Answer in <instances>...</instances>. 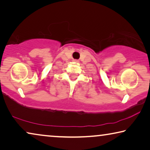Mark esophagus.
Here are the masks:
<instances>
[{"label":"esophagus","mask_w":150,"mask_h":150,"mask_svg":"<svg viewBox=\"0 0 150 150\" xmlns=\"http://www.w3.org/2000/svg\"><path fill=\"white\" fill-rule=\"evenodd\" d=\"M73 61H74L75 63H78V62H79V61H78V60H73Z\"/></svg>","instance_id":"1"}]
</instances>
